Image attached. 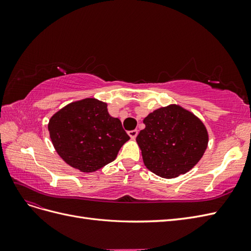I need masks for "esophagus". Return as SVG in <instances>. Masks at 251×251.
I'll list each match as a JSON object with an SVG mask.
<instances>
[{
  "label": "esophagus",
  "mask_w": 251,
  "mask_h": 251,
  "mask_svg": "<svg viewBox=\"0 0 251 251\" xmlns=\"http://www.w3.org/2000/svg\"><path fill=\"white\" fill-rule=\"evenodd\" d=\"M127 134L131 137V139H135L136 136H137V134H138V131L137 130H132V131H128Z\"/></svg>",
  "instance_id": "34e87169"
}]
</instances>
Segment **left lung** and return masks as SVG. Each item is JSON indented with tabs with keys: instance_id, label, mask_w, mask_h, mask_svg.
Wrapping results in <instances>:
<instances>
[{
	"instance_id": "8db88e82",
	"label": "left lung",
	"mask_w": 251,
	"mask_h": 251,
	"mask_svg": "<svg viewBox=\"0 0 251 251\" xmlns=\"http://www.w3.org/2000/svg\"><path fill=\"white\" fill-rule=\"evenodd\" d=\"M146 127L136 137L143 163L157 176L176 178L200 161L208 144V133L194 113L169 104L143 119Z\"/></svg>"
}]
</instances>
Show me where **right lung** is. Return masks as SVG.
Returning <instances> with one entry per match:
<instances>
[{
    "instance_id": "1",
    "label": "right lung",
    "mask_w": 251,
    "mask_h": 251,
    "mask_svg": "<svg viewBox=\"0 0 251 251\" xmlns=\"http://www.w3.org/2000/svg\"><path fill=\"white\" fill-rule=\"evenodd\" d=\"M53 147L63 160L82 173H93L115 160L120 148L130 139L108 104L83 98L65 105L48 124Z\"/></svg>"
}]
</instances>
